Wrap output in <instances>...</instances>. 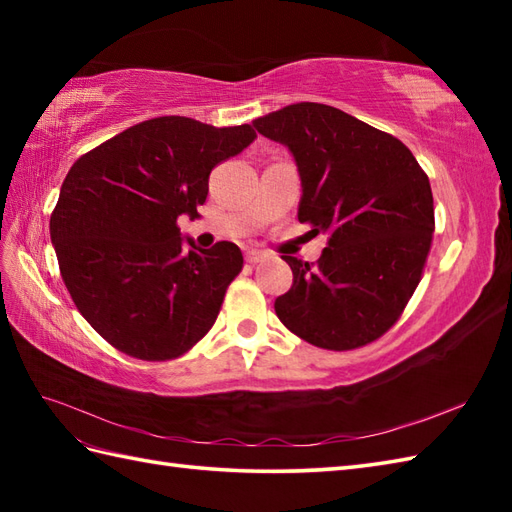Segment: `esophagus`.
Wrapping results in <instances>:
<instances>
[{
  "instance_id": "esophagus-1",
  "label": "esophagus",
  "mask_w": 512,
  "mask_h": 512,
  "mask_svg": "<svg viewBox=\"0 0 512 512\" xmlns=\"http://www.w3.org/2000/svg\"><path fill=\"white\" fill-rule=\"evenodd\" d=\"M264 259H268V255L262 253V250H248V253H246L248 264H259V262H264Z\"/></svg>"
}]
</instances>
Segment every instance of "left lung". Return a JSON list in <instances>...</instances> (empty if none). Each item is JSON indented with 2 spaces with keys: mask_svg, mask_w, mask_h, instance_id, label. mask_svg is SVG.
Here are the masks:
<instances>
[{
  "mask_svg": "<svg viewBox=\"0 0 512 512\" xmlns=\"http://www.w3.org/2000/svg\"><path fill=\"white\" fill-rule=\"evenodd\" d=\"M299 167V222L328 233L317 264L284 255L292 288L277 297L286 328L323 350H356L394 325L422 279L433 228L427 173L396 136L323 103L253 121Z\"/></svg>",
  "mask_w": 512,
  "mask_h": 512,
  "instance_id": "1",
  "label": "left lung"
}]
</instances>
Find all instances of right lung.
Here are the masks:
<instances>
[{"label":"right lung","mask_w":512,"mask_h":512,"mask_svg":"<svg viewBox=\"0 0 512 512\" xmlns=\"http://www.w3.org/2000/svg\"><path fill=\"white\" fill-rule=\"evenodd\" d=\"M257 138L160 116L83 154L61 184L50 237L74 306L103 339L140 361H171L213 328L242 273L233 242L191 250L180 215H198L209 176Z\"/></svg>","instance_id":"right-lung-1"}]
</instances>
